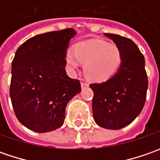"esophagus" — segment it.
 Instances as JSON below:
<instances>
[{
    "mask_svg": "<svg viewBox=\"0 0 160 160\" xmlns=\"http://www.w3.org/2000/svg\"><path fill=\"white\" fill-rule=\"evenodd\" d=\"M89 86V84L87 83H85V82H82L81 83V87H82V89H84V88H86V87H88Z\"/></svg>",
    "mask_w": 160,
    "mask_h": 160,
    "instance_id": "1",
    "label": "esophagus"
}]
</instances>
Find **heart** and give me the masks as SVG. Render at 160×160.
Returning <instances> with one entry per match:
<instances>
[{"mask_svg":"<svg viewBox=\"0 0 160 160\" xmlns=\"http://www.w3.org/2000/svg\"><path fill=\"white\" fill-rule=\"evenodd\" d=\"M123 54L116 44L104 41H90L77 43L74 51L68 49L65 54L68 69L76 73L81 63L90 80L104 82L113 77L122 64Z\"/></svg>","mask_w":160,"mask_h":160,"instance_id":"b5f03b06","label":"heart"}]
</instances>
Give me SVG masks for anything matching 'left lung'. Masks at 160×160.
I'll return each mask as SVG.
<instances>
[{"label":"left lung","instance_id":"obj_1","mask_svg":"<svg viewBox=\"0 0 160 160\" xmlns=\"http://www.w3.org/2000/svg\"><path fill=\"white\" fill-rule=\"evenodd\" d=\"M119 47L123 59L119 69L101 83H91L92 114L98 126L118 130L131 124L142 110L148 89L145 59L131 39L104 34Z\"/></svg>","mask_w":160,"mask_h":160}]
</instances>
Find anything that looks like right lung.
<instances>
[{"label": "right lung", "mask_w": 160, "mask_h": 160, "mask_svg": "<svg viewBox=\"0 0 160 160\" xmlns=\"http://www.w3.org/2000/svg\"><path fill=\"white\" fill-rule=\"evenodd\" d=\"M73 28L38 34L18 47L11 64L9 95L22 125L37 132L63 125L68 102L81 92L80 81L65 70Z\"/></svg>", "instance_id": "right-lung-1"}]
</instances>
